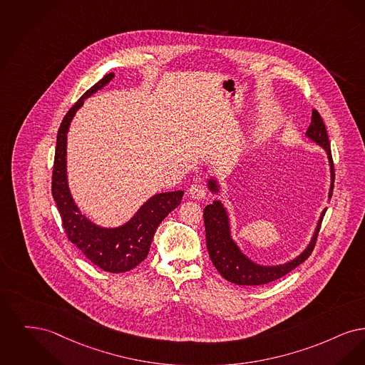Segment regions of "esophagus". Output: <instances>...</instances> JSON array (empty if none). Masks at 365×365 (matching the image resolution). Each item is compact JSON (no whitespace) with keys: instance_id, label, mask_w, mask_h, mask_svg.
Instances as JSON below:
<instances>
[{"instance_id":"obj_1","label":"esophagus","mask_w":365,"mask_h":365,"mask_svg":"<svg viewBox=\"0 0 365 365\" xmlns=\"http://www.w3.org/2000/svg\"><path fill=\"white\" fill-rule=\"evenodd\" d=\"M188 193H190V196L192 199L199 200V199H202V197L206 196V190H205V187H203L202 184H197V182H196V184H192V185H190Z\"/></svg>"}]
</instances>
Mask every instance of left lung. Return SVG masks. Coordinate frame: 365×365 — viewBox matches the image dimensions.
I'll return each mask as SVG.
<instances>
[{
	"instance_id": "obj_1",
	"label": "left lung",
	"mask_w": 365,
	"mask_h": 365,
	"mask_svg": "<svg viewBox=\"0 0 365 365\" xmlns=\"http://www.w3.org/2000/svg\"><path fill=\"white\" fill-rule=\"evenodd\" d=\"M305 136L309 140L317 143V145H320L322 148H324V151L327 154L329 165H330V173H331V185L329 190V199H331L334 188V163L331 148H330L329 135H327V130L324 127V123H323L320 114L315 109L312 110L311 124L305 132ZM207 187L212 193L220 192L218 180L214 177L208 178ZM326 210L327 208H324L322 211L317 227H315V232H314V236L302 254L296 256L293 260L286 262L284 264L263 266V264L255 263L254 260H251L240 250L237 242L232 237L230 220H229L226 207L223 206L222 202L214 200L212 205L206 206L205 212H203L205 226H206L207 250H208L210 259H211L212 264L215 266V269H218V272L229 282L242 286L266 285L278 278H282L287 272H290L292 269L300 266L302 262H305L308 259V256L312 254V251L315 248V242H317V233L320 230V225H322L323 217L326 214Z\"/></svg>"
}]
</instances>
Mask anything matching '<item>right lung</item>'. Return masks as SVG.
Returning <instances> with one entry per match:
<instances>
[{
	"label": "right lung",
	"instance_id": "1",
	"mask_svg": "<svg viewBox=\"0 0 365 365\" xmlns=\"http://www.w3.org/2000/svg\"><path fill=\"white\" fill-rule=\"evenodd\" d=\"M113 78L114 73L111 72L99 80L65 114L57 133L51 193L61 214L68 240L99 269L125 272L135 269L147 257L159 223L181 203L184 190L162 192L151 196L128 222L117 227H102L81 214L68 187L66 135L84 99L102 90Z\"/></svg>",
	"mask_w": 365,
	"mask_h": 365
}]
</instances>
